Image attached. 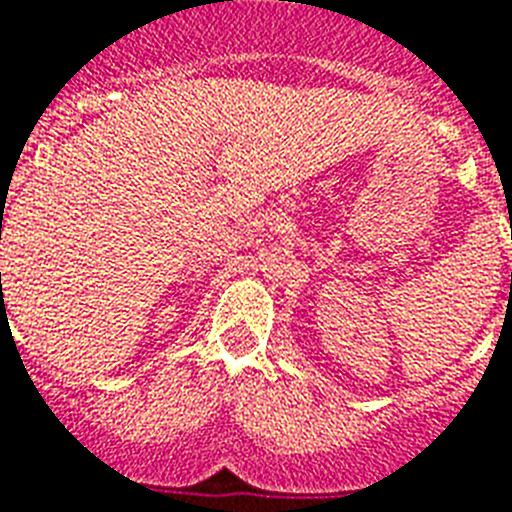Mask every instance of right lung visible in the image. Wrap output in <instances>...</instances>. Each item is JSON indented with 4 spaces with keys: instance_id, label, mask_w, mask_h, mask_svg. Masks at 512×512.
<instances>
[{
    "instance_id": "add662e5",
    "label": "right lung",
    "mask_w": 512,
    "mask_h": 512,
    "mask_svg": "<svg viewBox=\"0 0 512 512\" xmlns=\"http://www.w3.org/2000/svg\"><path fill=\"white\" fill-rule=\"evenodd\" d=\"M0 239H2V236H0Z\"/></svg>"
}]
</instances>
